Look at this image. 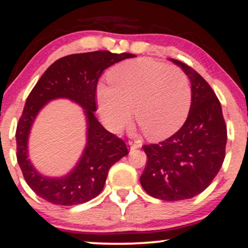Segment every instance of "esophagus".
I'll return each instance as SVG.
<instances>
[{"label": "esophagus", "mask_w": 248, "mask_h": 248, "mask_svg": "<svg viewBox=\"0 0 248 248\" xmlns=\"http://www.w3.org/2000/svg\"><path fill=\"white\" fill-rule=\"evenodd\" d=\"M128 144H130L131 150H135V149L141 148V142L140 141H128Z\"/></svg>", "instance_id": "1"}]
</instances>
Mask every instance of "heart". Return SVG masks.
Here are the masks:
<instances>
[{
    "mask_svg": "<svg viewBox=\"0 0 248 248\" xmlns=\"http://www.w3.org/2000/svg\"><path fill=\"white\" fill-rule=\"evenodd\" d=\"M110 86L98 87V106L113 131L135 120L149 138L159 140L184 124L192 100L188 77L182 69L152 59H135L114 66L107 74Z\"/></svg>",
    "mask_w": 248,
    "mask_h": 248,
    "instance_id": "b5f03b06",
    "label": "heart"
}]
</instances>
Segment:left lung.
Wrapping results in <instances>:
<instances>
[{
    "mask_svg": "<svg viewBox=\"0 0 248 248\" xmlns=\"http://www.w3.org/2000/svg\"><path fill=\"white\" fill-rule=\"evenodd\" d=\"M187 74L192 103L183 126L157 144H144L148 160L140 182L149 195L179 201L211 184L226 155L227 127L221 105L210 84L187 64L171 59Z\"/></svg>",
    "mask_w": 248,
    "mask_h": 248,
    "instance_id": "left-lung-1",
    "label": "left lung"
}]
</instances>
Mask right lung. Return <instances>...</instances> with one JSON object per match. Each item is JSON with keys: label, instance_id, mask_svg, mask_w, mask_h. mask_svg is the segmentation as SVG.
<instances>
[{"label": "right lung", "instance_id": "right-lung-1", "mask_svg": "<svg viewBox=\"0 0 248 248\" xmlns=\"http://www.w3.org/2000/svg\"><path fill=\"white\" fill-rule=\"evenodd\" d=\"M135 55L108 50L72 54L61 57L45 71L27 98L16 125V160L25 181L40 198L57 205L86 203L104 188L108 171L115 162L128 154L121 138L108 132L93 111L97 110V84L105 69ZM55 97H69L86 109L87 147L80 161L69 175L48 179L40 175L28 159V137L35 115Z\"/></svg>", "mask_w": 248, "mask_h": 248}]
</instances>
